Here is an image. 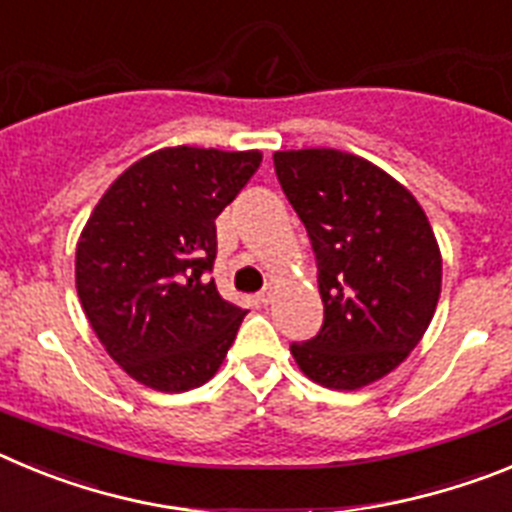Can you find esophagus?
I'll return each mask as SVG.
<instances>
[{
    "mask_svg": "<svg viewBox=\"0 0 512 512\" xmlns=\"http://www.w3.org/2000/svg\"><path fill=\"white\" fill-rule=\"evenodd\" d=\"M256 297H259V302H261V305H269V302H271V297H274V289H271V287H264V289H261V292H259V295H256Z\"/></svg>",
    "mask_w": 512,
    "mask_h": 512,
    "instance_id": "esophagus-1",
    "label": "esophagus"
}]
</instances>
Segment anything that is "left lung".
Instances as JSON below:
<instances>
[{"label":"left lung","mask_w":512,"mask_h":512,"mask_svg":"<svg viewBox=\"0 0 512 512\" xmlns=\"http://www.w3.org/2000/svg\"><path fill=\"white\" fill-rule=\"evenodd\" d=\"M274 171L318 261L323 325L289 351L312 382L359 390L418 346L441 295V251L413 194L333 148L277 151Z\"/></svg>","instance_id":"left-lung-1"}]
</instances>
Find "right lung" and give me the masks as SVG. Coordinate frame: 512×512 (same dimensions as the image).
I'll use <instances>...</instances> for the list:
<instances>
[{"label": "right lung", "mask_w": 512, "mask_h": 512, "mask_svg": "<svg viewBox=\"0 0 512 512\" xmlns=\"http://www.w3.org/2000/svg\"><path fill=\"white\" fill-rule=\"evenodd\" d=\"M259 166V151L164 148L94 207L76 246V292L107 354L140 384L194 390L233 346L246 310L210 279L215 217Z\"/></svg>", "instance_id": "add662e5"}]
</instances>
